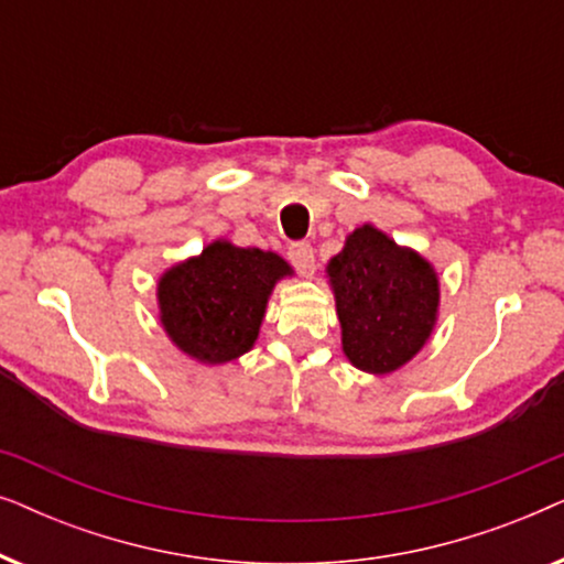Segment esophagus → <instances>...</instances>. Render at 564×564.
<instances>
[{
	"label": "esophagus",
	"mask_w": 564,
	"mask_h": 564,
	"mask_svg": "<svg viewBox=\"0 0 564 564\" xmlns=\"http://www.w3.org/2000/svg\"><path fill=\"white\" fill-rule=\"evenodd\" d=\"M288 253H290V261L300 269V272H303L305 276L313 274V269H315V251H313L311 243H305V241L292 243Z\"/></svg>",
	"instance_id": "1"
}]
</instances>
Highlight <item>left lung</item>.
I'll return each instance as SVG.
<instances>
[{"mask_svg": "<svg viewBox=\"0 0 564 564\" xmlns=\"http://www.w3.org/2000/svg\"><path fill=\"white\" fill-rule=\"evenodd\" d=\"M341 323V349L354 367L390 375L434 334L442 282L426 257L372 223L354 228L326 264Z\"/></svg>", "mask_w": 564, "mask_h": 564, "instance_id": "8db88e82", "label": "left lung"}]
</instances>
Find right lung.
Masks as SVG:
<instances>
[{"label": "right lung", "instance_id": "1", "mask_svg": "<svg viewBox=\"0 0 564 564\" xmlns=\"http://www.w3.org/2000/svg\"><path fill=\"white\" fill-rule=\"evenodd\" d=\"M292 274L295 269L280 253L215 238L159 276L161 328L197 365H228L253 349L269 297Z\"/></svg>", "mask_w": 564, "mask_h": 564}]
</instances>
